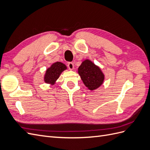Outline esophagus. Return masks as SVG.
Instances as JSON below:
<instances>
[{
  "mask_svg": "<svg viewBox=\"0 0 150 150\" xmlns=\"http://www.w3.org/2000/svg\"><path fill=\"white\" fill-rule=\"evenodd\" d=\"M67 66H68V67H69V69L70 70H72V69H74V64L72 62H71L68 63Z\"/></svg>",
  "mask_w": 150,
  "mask_h": 150,
  "instance_id": "esophagus-1",
  "label": "esophagus"
}]
</instances>
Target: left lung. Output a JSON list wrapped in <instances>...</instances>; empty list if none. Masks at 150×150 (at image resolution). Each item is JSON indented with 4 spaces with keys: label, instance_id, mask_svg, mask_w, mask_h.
Masks as SVG:
<instances>
[{
    "label": "left lung",
    "instance_id": "1",
    "mask_svg": "<svg viewBox=\"0 0 150 150\" xmlns=\"http://www.w3.org/2000/svg\"><path fill=\"white\" fill-rule=\"evenodd\" d=\"M78 73L84 85L90 90H94L100 86L104 76L100 68L89 60H85L78 68Z\"/></svg>",
    "mask_w": 150,
    "mask_h": 150
}]
</instances>
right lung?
Listing matches in <instances>:
<instances>
[{"label": "right lung", "mask_w": 150, "mask_h": 150, "mask_svg": "<svg viewBox=\"0 0 150 150\" xmlns=\"http://www.w3.org/2000/svg\"><path fill=\"white\" fill-rule=\"evenodd\" d=\"M67 69L65 64L60 62H56L47 69L44 76V81L46 83L53 84L59 78L61 72Z\"/></svg>", "instance_id": "right-lung-1"}]
</instances>
